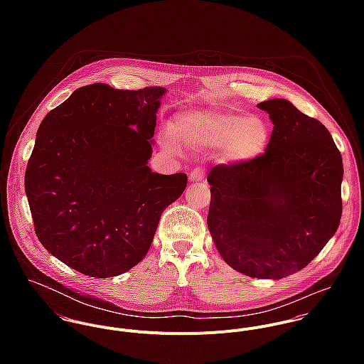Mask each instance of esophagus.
Returning <instances> with one entry per match:
<instances>
[{"instance_id":"1","label":"esophagus","mask_w":364,"mask_h":364,"mask_svg":"<svg viewBox=\"0 0 364 364\" xmlns=\"http://www.w3.org/2000/svg\"><path fill=\"white\" fill-rule=\"evenodd\" d=\"M206 176V172L203 168H195L191 173H189V179L191 182H200L203 181Z\"/></svg>"}]
</instances>
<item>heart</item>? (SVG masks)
<instances>
[{
    "mask_svg": "<svg viewBox=\"0 0 364 364\" xmlns=\"http://www.w3.org/2000/svg\"><path fill=\"white\" fill-rule=\"evenodd\" d=\"M166 144L179 151H213L221 162L247 164L263 154L269 143V126L255 114H241L225 109H186L169 123Z\"/></svg>",
    "mask_w": 364,
    "mask_h": 364,
    "instance_id": "b5f03b06",
    "label": "heart"
}]
</instances>
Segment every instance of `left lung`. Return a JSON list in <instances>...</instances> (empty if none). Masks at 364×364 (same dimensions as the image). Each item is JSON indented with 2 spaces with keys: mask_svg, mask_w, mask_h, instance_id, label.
<instances>
[{
  "mask_svg": "<svg viewBox=\"0 0 364 364\" xmlns=\"http://www.w3.org/2000/svg\"><path fill=\"white\" fill-rule=\"evenodd\" d=\"M273 123L264 154L210 169L208 227L232 269L282 279L304 269L342 215V156L326 127L286 100L258 105Z\"/></svg>",
  "mask_w": 364,
  "mask_h": 364,
  "instance_id": "1",
  "label": "left lung"
}]
</instances>
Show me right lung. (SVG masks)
Returning <instances> with one entry per match:
<instances>
[{
	"instance_id": "obj_1",
	"label": "right lung",
	"mask_w": 364,
	"mask_h": 364,
	"mask_svg": "<svg viewBox=\"0 0 364 364\" xmlns=\"http://www.w3.org/2000/svg\"><path fill=\"white\" fill-rule=\"evenodd\" d=\"M162 87L129 91L91 84L42 120L25 172L41 244L91 277H113L147 255L162 211L186 173L151 172Z\"/></svg>"
}]
</instances>
